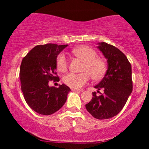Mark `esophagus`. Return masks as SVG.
<instances>
[{
	"label": "esophagus",
	"mask_w": 149,
	"mask_h": 149,
	"mask_svg": "<svg viewBox=\"0 0 149 149\" xmlns=\"http://www.w3.org/2000/svg\"><path fill=\"white\" fill-rule=\"evenodd\" d=\"M72 91L76 92H81L82 90H79V89H72Z\"/></svg>",
	"instance_id": "34e87169"
}]
</instances>
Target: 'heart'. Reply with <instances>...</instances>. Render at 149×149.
I'll list each match as a JSON object with an SVG mask.
<instances>
[{"label": "heart", "mask_w": 149, "mask_h": 149, "mask_svg": "<svg viewBox=\"0 0 149 149\" xmlns=\"http://www.w3.org/2000/svg\"><path fill=\"white\" fill-rule=\"evenodd\" d=\"M75 56L84 61L80 73H69L63 78L64 84L73 89H79L90 80V76L94 80H100L104 76L107 65L103 59L97 57L96 51L86 45H82L73 49ZM69 62L66 54L61 52L57 57V67L61 72L67 71Z\"/></svg>", "instance_id": "heart-1"}]
</instances>
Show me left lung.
Wrapping results in <instances>:
<instances>
[{
	"label": "left lung",
	"mask_w": 149,
	"mask_h": 149,
	"mask_svg": "<svg viewBox=\"0 0 149 149\" xmlns=\"http://www.w3.org/2000/svg\"><path fill=\"white\" fill-rule=\"evenodd\" d=\"M97 47L107 59L108 69L104 78L95 86L100 95L94 92L85 107L95 118L109 119L119 113L132 91V67L127 57L115 46L102 42ZM100 89L103 90L102 93Z\"/></svg>",
	"instance_id": "left-lung-1"
}]
</instances>
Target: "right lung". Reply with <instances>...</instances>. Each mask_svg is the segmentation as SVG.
<instances>
[{
	"label": "right lung",
	"instance_id": "add662e5",
	"mask_svg": "<svg viewBox=\"0 0 149 149\" xmlns=\"http://www.w3.org/2000/svg\"><path fill=\"white\" fill-rule=\"evenodd\" d=\"M68 45L48 43L34 47L22 59L19 78L27 104L41 115H51L63 107L70 88L66 85L49 87V81L59 80L56 69L58 54Z\"/></svg>",
	"mask_w": 149,
	"mask_h": 149
}]
</instances>
